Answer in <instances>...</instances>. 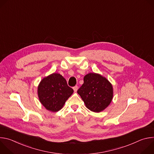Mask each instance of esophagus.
<instances>
[{
  "label": "esophagus",
  "mask_w": 154,
  "mask_h": 154,
  "mask_svg": "<svg viewBox=\"0 0 154 154\" xmlns=\"http://www.w3.org/2000/svg\"><path fill=\"white\" fill-rule=\"evenodd\" d=\"M73 90L74 91V92H77V90H78V86H75L73 87Z\"/></svg>",
  "instance_id": "obj_1"
}]
</instances>
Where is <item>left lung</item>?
<instances>
[{"label":"left lung","instance_id":"1","mask_svg":"<svg viewBox=\"0 0 154 154\" xmlns=\"http://www.w3.org/2000/svg\"><path fill=\"white\" fill-rule=\"evenodd\" d=\"M83 84L77 91L86 106L99 113L111 103L113 97V86L105 77L96 73H89L83 78Z\"/></svg>","mask_w":154,"mask_h":154}]
</instances>
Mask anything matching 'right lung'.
Segmentation results:
<instances>
[{
    "instance_id": "obj_1",
    "label": "right lung",
    "mask_w": 154,
    "mask_h": 154,
    "mask_svg": "<svg viewBox=\"0 0 154 154\" xmlns=\"http://www.w3.org/2000/svg\"><path fill=\"white\" fill-rule=\"evenodd\" d=\"M74 90L60 74L53 73L44 78L38 87V95L48 110L57 112L61 109Z\"/></svg>"
}]
</instances>
